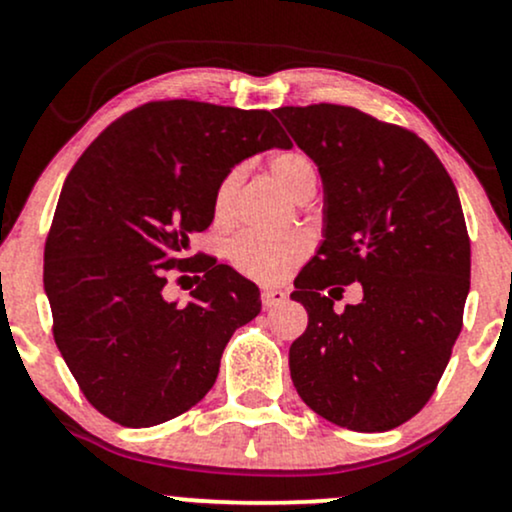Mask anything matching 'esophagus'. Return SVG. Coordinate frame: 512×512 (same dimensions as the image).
Returning <instances> with one entry per match:
<instances>
[{"instance_id": "esophagus-1", "label": "esophagus", "mask_w": 512, "mask_h": 512, "mask_svg": "<svg viewBox=\"0 0 512 512\" xmlns=\"http://www.w3.org/2000/svg\"><path fill=\"white\" fill-rule=\"evenodd\" d=\"M286 298H289V293H286L284 289H276V286H267V289H262V305L267 310L286 303Z\"/></svg>"}]
</instances>
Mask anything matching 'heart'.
I'll list each match as a JSON object with an SVG mask.
<instances>
[{"instance_id": "heart-1", "label": "heart", "mask_w": 512, "mask_h": 512, "mask_svg": "<svg viewBox=\"0 0 512 512\" xmlns=\"http://www.w3.org/2000/svg\"><path fill=\"white\" fill-rule=\"evenodd\" d=\"M272 175L279 182L281 190L289 192L291 197H298L308 185H315V166L305 154L289 151V154H279L272 161ZM240 178V170H231L223 178L216 190L214 211L219 219L228 214L231 207L233 192H236ZM310 240L303 233H289V236H262V233H243L231 243L228 257L231 264L243 276H250L255 281H272L284 279L286 274L296 267L298 262L308 255Z\"/></svg>"}]
</instances>
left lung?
Segmentation results:
<instances>
[{
    "label": "left lung",
    "instance_id": "1",
    "mask_svg": "<svg viewBox=\"0 0 512 512\" xmlns=\"http://www.w3.org/2000/svg\"><path fill=\"white\" fill-rule=\"evenodd\" d=\"M274 113L325 190V240L293 281L308 327L291 344V380L322 419L390 431L424 409L462 330L472 252L460 197L409 129L349 105ZM354 280L364 301L334 314Z\"/></svg>",
    "mask_w": 512,
    "mask_h": 512
}]
</instances>
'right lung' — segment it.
Returning <instances> with one entry per match:
<instances>
[{
  "mask_svg": "<svg viewBox=\"0 0 512 512\" xmlns=\"http://www.w3.org/2000/svg\"><path fill=\"white\" fill-rule=\"evenodd\" d=\"M274 146L291 142L267 110L154 101L103 129L69 170L45 243L52 334L115 424L156 426L195 407L231 334L260 313V289L190 255V236L214 221L231 168ZM178 271L203 274L187 306L162 296Z\"/></svg>",
  "mask_w": 512,
  "mask_h": 512,
  "instance_id": "1",
  "label": "right lung"
}]
</instances>
